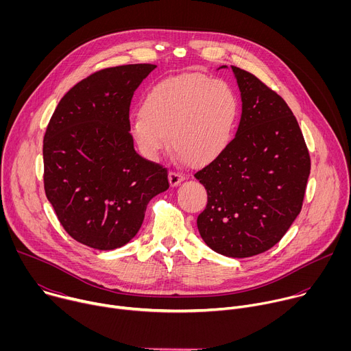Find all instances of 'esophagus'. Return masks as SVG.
Listing matches in <instances>:
<instances>
[{"mask_svg": "<svg viewBox=\"0 0 351 351\" xmlns=\"http://www.w3.org/2000/svg\"><path fill=\"white\" fill-rule=\"evenodd\" d=\"M168 178H169V183H171V186H172V187L178 186V184L184 179V178H183V175H182V173H179V172H176V171H169Z\"/></svg>", "mask_w": 351, "mask_h": 351, "instance_id": "34e87169", "label": "esophagus"}]
</instances>
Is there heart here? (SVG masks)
I'll use <instances>...</instances> for the list:
<instances>
[{
	"label": "heart",
	"mask_w": 351,
	"mask_h": 351,
	"mask_svg": "<svg viewBox=\"0 0 351 351\" xmlns=\"http://www.w3.org/2000/svg\"><path fill=\"white\" fill-rule=\"evenodd\" d=\"M237 115V97L225 80L184 73L164 79L145 93L129 130L148 160L160 158L169 136L180 160L204 167L226 152Z\"/></svg>",
	"instance_id": "1"
}]
</instances>
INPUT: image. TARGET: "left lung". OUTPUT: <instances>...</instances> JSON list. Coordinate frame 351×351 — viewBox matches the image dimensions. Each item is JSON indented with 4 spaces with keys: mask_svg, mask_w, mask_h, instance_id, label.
<instances>
[{
    "mask_svg": "<svg viewBox=\"0 0 351 351\" xmlns=\"http://www.w3.org/2000/svg\"><path fill=\"white\" fill-rule=\"evenodd\" d=\"M232 71L241 118L226 152L194 175L208 198L197 228L214 252L245 258L274 247L302 211L311 160L285 99L253 73Z\"/></svg>",
    "mask_w": 351,
    "mask_h": 351,
    "instance_id": "obj_1",
    "label": "left lung"
}]
</instances>
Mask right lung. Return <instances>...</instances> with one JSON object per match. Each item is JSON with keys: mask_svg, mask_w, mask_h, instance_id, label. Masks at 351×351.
<instances>
[{"mask_svg": "<svg viewBox=\"0 0 351 351\" xmlns=\"http://www.w3.org/2000/svg\"><path fill=\"white\" fill-rule=\"evenodd\" d=\"M156 68L91 73L61 98L47 126L45 195L68 234L91 248L129 243L149 199L169 187L167 168L138 156L129 132L133 93Z\"/></svg>", "mask_w": 351, "mask_h": 351, "instance_id": "1", "label": "right lung"}]
</instances>
